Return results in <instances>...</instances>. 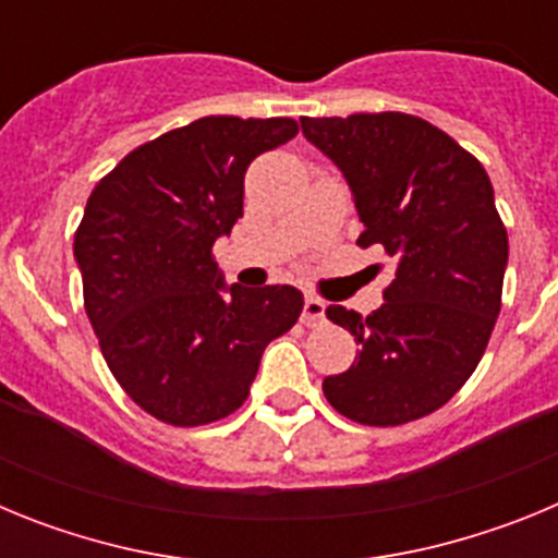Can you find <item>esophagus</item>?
Listing matches in <instances>:
<instances>
[{"label":"esophagus","mask_w":558,"mask_h":558,"mask_svg":"<svg viewBox=\"0 0 558 558\" xmlns=\"http://www.w3.org/2000/svg\"><path fill=\"white\" fill-rule=\"evenodd\" d=\"M324 318H327V304H324L322 299H313V295H310L302 310V324L304 327H322Z\"/></svg>","instance_id":"esophagus-1"}]
</instances>
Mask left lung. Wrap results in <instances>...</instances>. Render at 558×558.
I'll return each instance as SVG.
<instances>
[{
	"instance_id": "8db88e82",
	"label": "left lung",
	"mask_w": 558,
	"mask_h": 558,
	"mask_svg": "<svg viewBox=\"0 0 558 558\" xmlns=\"http://www.w3.org/2000/svg\"><path fill=\"white\" fill-rule=\"evenodd\" d=\"M302 131L352 190L360 248L397 263L372 315L327 307L360 352L324 397L360 425H405L456 397L500 315L509 234L495 190L472 153L413 113L302 117Z\"/></svg>"
}]
</instances>
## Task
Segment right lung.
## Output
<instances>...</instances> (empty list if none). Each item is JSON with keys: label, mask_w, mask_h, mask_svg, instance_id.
Wrapping results in <instances>:
<instances>
[{"label": "right lung", "mask_w": 558, "mask_h": 558, "mask_svg": "<svg viewBox=\"0 0 558 558\" xmlns=\"http://www.w3.org/2000/svg\"><path fill=\"white\" fill-rule=\"evenodd\" d=\"M299 133L290 117H204L131 150L75 231L83 304L122 391L165 425L243 405L265 347L304 307L290 284L226 288L211 245L243 218L251 161Z\"/></svg>", "instance_id": "right-lung-1"}]
</instances>
